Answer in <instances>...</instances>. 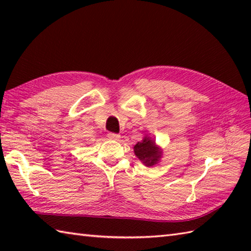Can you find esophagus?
Segmentation results:
<instances>
[{"label": "esophagus", "mask_w": 251, "mask_h": 251, "mask_svg": "<svg viewBox=\"0 0 251 251\" xmlns=\"http://www.w3.org/2000/svg\"><path fill=\"white\" fill-rule=\"evenodd\" d=\"M108 137H109V139H111V140H119L121 138V136L119 134H114V132H109Z\"/></svg>", "instance_id": "esophagus-1"}]
</instances>
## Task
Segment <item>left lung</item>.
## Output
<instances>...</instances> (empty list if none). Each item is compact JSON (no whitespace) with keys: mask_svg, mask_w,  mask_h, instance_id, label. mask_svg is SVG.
Listing matches in <instances>:
<instances>
[{"mask_svg":"<svg viewBox=\"0 0 251 251\" xmlns=\"http://www.w3.org/2000/svg\"><path fill=\"white\" fill-rule=\"evenodd\" d=\"M134 152L136 156L148 167L157 164L162 156L161 149L150 137H145L141 142H138L134 147Z\"/></svg>","mask_w":251,"mask_h":251,"instance_id":"obj_1","label":"left lung"}]
</instances>
